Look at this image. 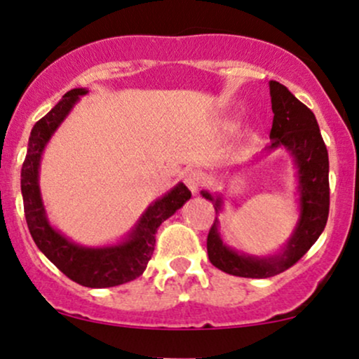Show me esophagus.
Returning a JSON list of instances; mask_svg holds the SVG:
<instances>
[{
    "label": "esophagus",
    "instance_id": "obj_1",
    "mask_svg": "<svg viewBox=\"0 0 359 359\" xmlns=\"http://www.w3.org/2000/svg\"><path fill=\"white\" fill-rule=\"evenodd\" d=\"M184 182L192 194H197L202 187V174L197 170H187L184 174Z\"/></svg>",
    "mask_w": 359,
    "mask_h": 359
}]
</instances>
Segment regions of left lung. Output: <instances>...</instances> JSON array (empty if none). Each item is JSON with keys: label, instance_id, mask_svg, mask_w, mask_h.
I'll use <instances>...</instances> for the list:
<instances>
[{"label": "left lung", "instance_id": "left-lung-1", "mask_svg": "<svg viewBox=\"0 0 359 359\" xmlns=\"http://www.w3.org/2000/svg\"><path fill=\"white\" fill-rule=\"evenodd\" d=\"M269 84L273 126L270 130L271 142L265 147V152L285 149L292 156L297 169L300 215L285 247L266 257L247 255L229 247L220 235L219 219H215L207 237L208 260L225 273L245 278H269L294 265L318 240L330 212L328 151L316 117L283 84L276 81ZM201 194L213 203L217 213L222 210V194H210L208 190Z\"/></svg>", "mask_w": 359, "mask_h": 359}]
</instances>
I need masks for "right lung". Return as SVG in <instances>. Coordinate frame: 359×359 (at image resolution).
Returning a JSON list of instances; mask_svg holds the SVG:
<instances>
[{
	"instance_id": "obj_1",
	"label": "right lung",
	"mask_w": 359,
	"mask_h": 359,
	"mask_svg": "<svg viewBox=\"0 0 359 359\" xmlns=\"http://www.w3.org/2000/svg\"><path fill=\"white\" fill-rule=\"evenodd\" d=\"M89 90L71 89L31 130L28 154L21 169V194L25 215L34 243L49 262L76 283L89 288H109L135 280L146 270L156 245V232L164 220L174 215L190 198L182 182L154 201L139 217L126 238L104 247L74 243L49 224L39 189V165L49 139L62 124L81 97Z\"/></svg>"
}]
</instances>
